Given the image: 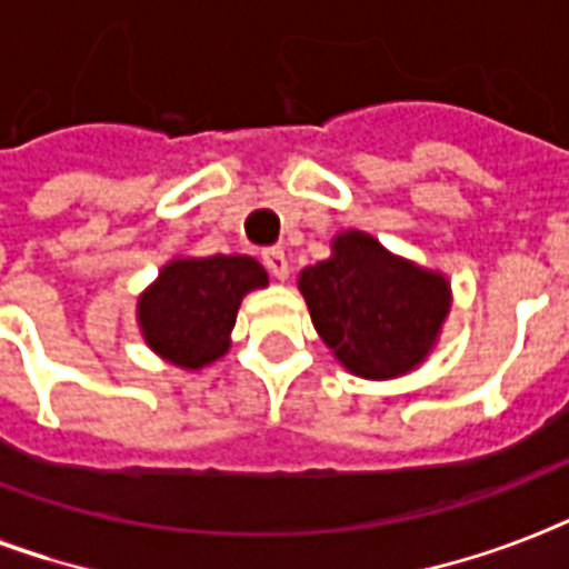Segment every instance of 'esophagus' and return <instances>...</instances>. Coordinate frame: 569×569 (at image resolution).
<instances>
[{
    "label": "esophagus",
    "instance_id": "esophagus-1",
    "mask_svg": "<svg viewBox=\"0 0 569 569\" xmlns=\"http://www.w3.org/2000/svg\"><path fill=\"white\" fill-rule=\"evenodd\" d=\"M262 262L268 266V271L277 277V280H286L289 277V259L280 248H266L262 250Z\"/></svg>",
    "mask_w": 569,
    "mask_h": 569
}]
</instances>
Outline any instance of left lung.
Here are the masks:
<instances>
[{
    "mask_svg": "<svg viewBox=\"0 0 569 569\" xmlns=\"http://www.w3.org/2000/svg\"><path fill=\"white\" fill-rule=\"evenodd\" d=\"M298 289L312 325L348 372L387 380L422 363L449 316L440 271L392 257L369 232L333 239V257L303 268Z\"/></svg>",
    "mask_w": 569,
    "mask_h": 569,
    "instance_id": "8db88e82",
    "label": "left lung"
}]
</instances>
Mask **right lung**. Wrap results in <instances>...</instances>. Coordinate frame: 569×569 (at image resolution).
I'll use <instances>...</instances> for the list:
<instances>
[{"mask_svg":"<svg viewBox=\"0 0 569 569\" xmlns=\"http://www.w3.org/2000/svg\"><path fill=\"white\" fill-rule=\"evenodd\" d=\"M268 286L250 257L173 259L138 298V325L156 355L182 369H203L227 355L241 298Z\"/></svg>","mask_w":569,"mask_h":569,"instance_id":"obj_1","label":"right lung"}]
</instances>
